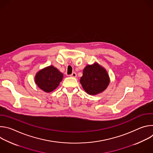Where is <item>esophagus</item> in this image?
<instances>
[{
    "label": "esophagus",
    "mask_w": 153,
    "mask_h": 153,
    "mask_svg": "<svg viewBox=\"0 0 153 153\" xmlns=\"http://www.w3.org/2000/svg\"><path fill=\"white\" fill-rule=\"evenodd\" d=\"M70 77H77V74L76 73H73L71 75H70Z\"/></svg>",
    "instance_id": "34e87169"
}]
</instances>
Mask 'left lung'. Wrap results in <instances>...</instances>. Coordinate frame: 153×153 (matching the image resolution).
<instances>
[{
    "label": "left lung",
    "instance_id": "obj_1",
    "mask_svg": "<svg viewBox=\"0 0 153 153\" xmlns=\"http://www.w3.org/2000/svg\"><path fill=\"white\" fill-rule=\"evenodd\" d=\"M110 82L106 70L97 62L86 65L80 80L83 90L90 95H96L104 91Z\"/></svg>",
    "mask_w": 153,
    "mask_h": 153
}]
</instances>
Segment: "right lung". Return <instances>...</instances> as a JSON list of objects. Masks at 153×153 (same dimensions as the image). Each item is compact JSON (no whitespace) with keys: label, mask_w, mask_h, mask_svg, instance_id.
<instances>
[{"label":"right lung","mask_w":153,"mask_h":153,"mask_svg":"<svg viewBox=\"0 0 153 153\" xmlns=\"http://www.w3.org/2000/svg\"><path fill=\"white\" fill-rule=\"evenodd\" d=\"M63 75L53 65L39 70L36 74L35 83L39 88L46 93L54 91L62 80Z\"/></svg>","instance_id":"add662e5"}]
</instances>
